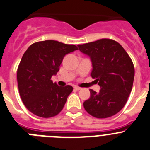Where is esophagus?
Wrapping results in <instances>:
<instances>
[{
	"mask_svg": "<svg viewBox=\"0 0 150 150\" xmlns=\"http://www.w3.org/2000/svg\"><path fill=\"white\" fill-rule=\"evenodd\" d=\"M74 88L75 90H76V91H79V90L81 89V88H80V87H78V86H74Z\"/></svg>",
	"mask_w": 150,
	"mask_h": 150,
	"instance_id": "obj_1",
	"label": "esophagus"
}]
</instances>
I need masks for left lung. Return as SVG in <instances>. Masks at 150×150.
I'll list each match as a JSON object with an SVG mask.
<instances>
[{
	"label": "left lung",
	"mask_w": 150,
	"mask_h": 150,
	"mask_svg": "<svg viewBox=\"0 0 150 150\" xmlns=\"http://www.w3.org/2000/svg\"><path fill=\"white\" fill-rule=\"evenodd\" d=\"M92 64L91 77L100 86L99 92L90 89L83 106L88 113L98 119L110 117L126 104L133 86L134 67L122 46L110 39L78 45Z\"/></svg>",
	"instance_id": "left-lung-1"
}]
</instances>
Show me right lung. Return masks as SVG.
<instances>
[{
	"mask_svg": "<svg viewBox=\"0 0 150 150\" xmlns=\"http://www.w3.org/2000/svg\"><path fill=\"white\" fill-rule=\"evenodd\" d=\"M77 50L75 45L45 40L31 44L24 53L17 82L22 102L33 114L50 118L63 109L73 87L59 86L50 79L59 71L64 57Z\"/></svg>",
	"mask_w": 150,
	"mask_h": 150,
	"instance_id": "obj_1",
	"label": "right lung"
}]
</instances>
